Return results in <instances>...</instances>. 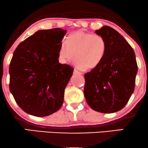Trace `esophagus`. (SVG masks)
Instances as JSON below:
<instances>
[{
	"mask_svg": "<svg viewBox=\"0 0 148 148\" xmlns=\"http://www.w3.org/2000/svg\"><path fill=\"white\" fill-rule=\"evenodd\" d=\"M74 74H80V75H81V74H82V73L79 72V71L76 70V69H74Z\"/></svg>",
	"mask_w": 148,
	"mask_h": 148,
	"instance_id": "obj_1",
	"label": "esophagus"
}]
</instances>
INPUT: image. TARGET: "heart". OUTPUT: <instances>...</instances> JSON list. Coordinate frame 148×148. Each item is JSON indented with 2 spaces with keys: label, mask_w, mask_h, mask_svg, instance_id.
Masks as SVG:
<instances>
[{
  "label": "heart",
  "mask_w": 148,
  "mask_h": 148,
  "mask_svg": "<svg viewBox=\"0 0 148 148\" xmlns=\"http://www.w3.org/2000/svg\"><path fill=\"white\" fill-rule=\"evenodd\" d=\"M106 50V42L102 36L79 30L69 35L67 42H62L59 57L64 63L75 57L74 65L77 68L92 69L101 63Z\"/></svg>",
  "instance_id": "1"
}]
</instances>
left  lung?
<instances>
[{"label":"left lung","instance_id":"1","mask_svg":"<svg viewBox=\"0 0 148 148\" xmlns=\"http://www.w3.org/2000/svg\"><path fill=\"white\" fill-rule=\"evenodd\" d=\"M95 33L106 40V53L96 68L84 74V95L92 109L115 113L123 109L134 92L138 72L135 53L111 27L105 25Z\"/></svg>","mask_w":148,"mask_h":148}]
</instances>
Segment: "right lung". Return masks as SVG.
<instances>
[{"label": "right lung", "mask_w": 148, "mask_h": 148, "mask_svg": "<svg viewBox=\"0 0 148 148\" xmlns=\"http://www.w3.org/2000/svg\"><path fill=\"white\" fill-rule=\"evenodd\" d=\"M67 30H41L15 49L10 64V90L28 114L45 117L58 111L74 69L58 61Z\"/></svg>", "instance_id": "add662e5"}]
</instances>
